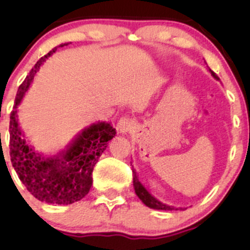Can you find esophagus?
I'll return each instance as SVG.
<instances>
[{"instance_id":"1","label":"esophagus","mask_w":250,"mask_h":250,"mask_svg":"<svg viewBox=\"0 0 250 250\" xmlns=\"http://www.w3.org/2000/svg\"><path fill=\"white\" fill-rule=\"evenodd\" d=\"M135 128V122L130 117L123 116L120 119L119 123H117V130L122 134H127L129 131H131Z\"/></svg>"}]
</instances>
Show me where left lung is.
<instances>
[{
  "mask_svg": "<svg viewBox=\"0 0 250 250\" xmlns=\"http://www.w3.org/2000/svg\"><path fill=\"white\" fill-rule=\"evenodd\" d=\"M210 71L211 76L214 77L215 80H220L219 77H217L216 74L214 73V71ZM133 185H134V189H135V193H136L137 196H139V199L142 201L143 203H145L146 206L149 208H153V209H157V210H177V209H182V208H175L173 206H168L166 205V203H162L161 201H159L156 199V197H154L153 195H151L149 191L147 190V188L145 187V186L142 185L141 182H140L139 177H137L136 175V171H135V169L133 167Z\"/></svg>",
  "mask_w": 250,
  "mask_h": 250,
  "instance_id": "left-lung-1",
  "label": "left lung"
}]
</instances>
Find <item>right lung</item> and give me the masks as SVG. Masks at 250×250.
Returning <instances> with one entry per match:
<instances>
[{
	"label": "right lung",
	"mask_w": 250,
	"mask_h": 250,
	"mask_svg": "<svg viewBox=\"0 0 250 250\" xmlns=\"http://www.w3.org/2000/svg\"><path fill=\"white\" fill-rule=\"evenodd\" d=\"M63 45L67 44L59 47ZM56 50L57 47L37 61L17 90L10 114V160L20 180L34 197L51 205H71L89 193L94 167L116 131L110 123H93L76 135L64 150L49 157L28 145L17 120V107L40 67Z\"/></svg>",
	"instance_id": "right-lung-1"
}]
</instances>
